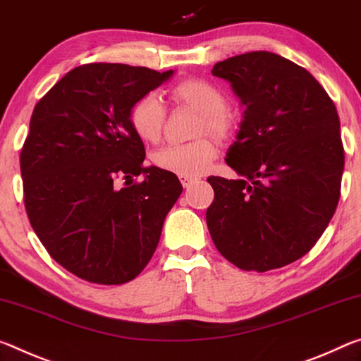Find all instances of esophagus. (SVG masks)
<instances>
[{
    "instance_id": "34e87169",
    "label": "esophagus",
    "mask_w": 361,
    "mask_h": 361,
    "mask_svg": "<svg viewBox=\"0 0 361 361\" xmlns=\"http://www.w3.org/2000/svg\"><path fill=\"white\" fill-rule=\"evenodd\" d=\"M179 180H180V184L184 185V187H190L192 182L197 180V177H193V176H179Z\"/></svg>"
}]
</instances>
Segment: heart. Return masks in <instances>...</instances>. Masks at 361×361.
Listing matches in <instances>:
<instances>
[{
	"mask_svg": "<svg viewBox=\"0 0 361 361\" xmlns=\"http://www.w3.org/2000/svg\"><path fill=\"white\" fill-rule=\"evenodd\" d=\"M171 99L185 105L202 115L200 131L209 133L214 137L227 139L236 128V118L227 110V97L221 87L202 78H188L169 91ZM164 110L161 100L153 94H147L135 100L129 110V123L137 137L150 144L161 139ZM217 155V149L211 139H198L188 144H169L153 153V163L159 169L179 176H200L209 168Z\"/></svg>",
	"mask_w": 361,
	"mask_h": 361,
	"instance_id": "obj_1",
	"label": "heart"
}]
</instances>
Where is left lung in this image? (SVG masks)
Returning a JSON list of instances; mask_svg holds the SVG:
<instances>
[{
	"label": "left lung",
	"instance_id": "8db88e82",
	"mask_svg": "<svg viewBox=\"0 0 361 361\" xmlns=\"http://www.w3.org/2000/svg\"><path fill=\"white\" fill-rule=\"evenodd\" d=\"M245 105L226 161L241 179L211 176V238L241 270L298 261L326 230L341 197L344 147L336 105L305 68L269 51L217 62Z\"/></svg>",
	"mask_w": 361,
	"mask_h": 361
}]
</instances>
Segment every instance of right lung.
Returning <instances> with one entry per match:
<instances>
[{"label": "right lung", "instance_id": "add662e5", "mask_svg": "<svg viewBox=\"0 0 361 361\" xmlns=\"http://www.w3.org/2000/svg\"><path fill=\"white\" fill-rule=\"evenodd\" d=\"M173 73L86 63L35 105L20 152L27 216L49 256L78 279L128 283L157 250L182 185L174 173L144 168L129 110ZM140 173L139 185L114 187L116 178Z\"/></svg>", "mask_w": 361, "mask_h": 361}]
</instances>
